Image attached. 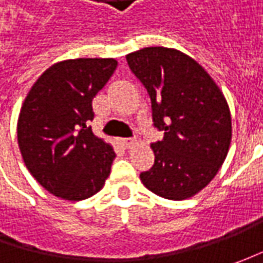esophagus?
Returning <instances> with one entry per match:
<instances>
[{"mask_svg":"<svg viewBox=\"0 0 263 263\" xmlns=\"http://www.w3.org/2000/svg\"><path fill=\"white\" fill-rule=\"evenodd\" d=\"M120 143H121V146L123 147L128 149V147H132L133 145H135V140H133V139H127V137H123V139H120Z\"/></svg>","mask_w":263,"mask_h":263,"instance_id":"1","label":"esophagus"}]
</instances>
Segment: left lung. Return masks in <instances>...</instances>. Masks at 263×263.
<instances>
[{
	"label": "left lung",
	"mask_w": 263,
	"mask_h": 263,
	"mask_svg": "<svg viewBox=\"0 0 263 263\" xmlns=\"http://www.w3.org/2000/svg\"><path fill=\"white\" fill-rule=\"evenodd\" d=\"M152 101L154 124L164 139L151 147L155 164L143 186L171 200L193 197L212 181L231 143L227 99L206 70L174 48L149 46L126 55Z\"/></svg>",
	"instance_id": "obj_1"
}]
</instances>
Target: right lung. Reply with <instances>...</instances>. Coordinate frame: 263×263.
<instances>
[{
    "mask_svg": "<svg viewBox=\"0 0 263 263\" xmlns=\"http://www.w3.org/2000/svg\"><path fill=\"white\" fill-rule=\"evenodd\" d=\"M114 58L55 63L25 98L17 140L26 167L51 195L77 202L96 195L111 173L112 145L92 132V101L117 68Z\"/></svg>",
    "mask_w": 263,
    "mask_h": 263,
    "instance_id": "1",
    "label": "right lung"
}]
</instances>
